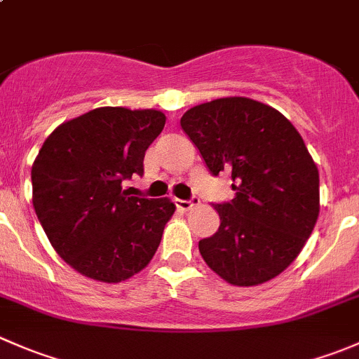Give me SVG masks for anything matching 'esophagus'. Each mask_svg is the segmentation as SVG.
Listing matches in <instances>:
<instances>
[{
	"label": "esophagus",
	"mask_w": 359,
	"mask_h": 359,
	"mask_svg": "<svg viewBox=\"0 0 359 359\" xmlns=\"http://www.w3.org/2000/svg\"><path fill=\"white\" fill-rule=\"evenodd\" d=\"M175 205H177V208L182 210V212H187V210H191L193 206L200 205V200H198V198H193V200H187V201L186 200H177Z\"/></svg>",
	"instance_id": "1"
}]
</instances>
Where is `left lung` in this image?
Segmentation results:
<instances>
[{
    "mask_svg": "<svg viewBox=\"0 0 359 359\" xmlns=\"http://www.w3.org/2000/svg\"><path fill=\"white\" fill-rule=\"evenodd\" d=\"M180 126L210 173H229L220 226L200 241L206 266L227 283L255 287L297 259L320 215V173L295 126L267 104L224 97L184 112Z\"/></svg>",
    "mask_w": 359,
    "mask_h": 359,
    "instance_id": "obj_1",
    "label": "left lung"
}]
</instances>
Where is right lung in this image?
<instances>
[{
	"instance_id": "right-lung-1",
	"label": "right lung",
	"mask_w": 359,
	"mask_h": 359,
	"mask_svg": "<svg viewBox=\"0 0 359 359\" xmlns=\"http://www.w3.org/2000/svg\"><path fill=\"white\" fill-rule=\"evenodd\" d=\"M156 109L97 107L57 126L32 163V206L50 243L79 274L119 283L154 257L175 205L128 196L161 133Z\"/></svg>"
}]
</instances>
